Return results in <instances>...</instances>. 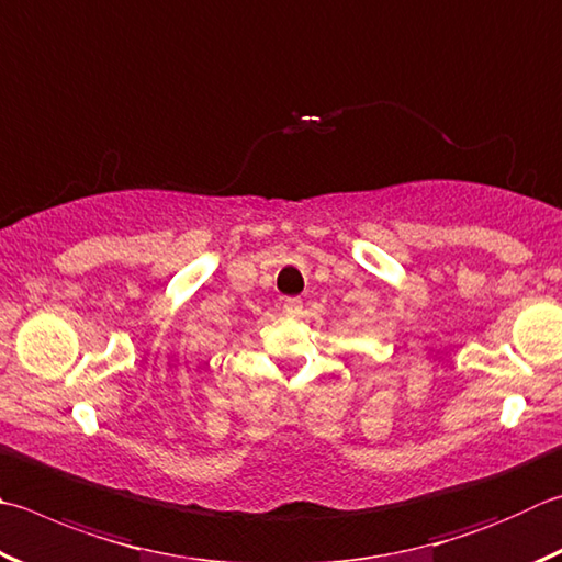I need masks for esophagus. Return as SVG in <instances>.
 <instances>
[{"label":"esophagus","mask_w":562,"mask_h":562,"mask_svg":"<svg viewBox=\"0 0 562 562\" xmlns=\"http://www.w3.org/2000/svg\"><path fill=\"white\" fill-rule=\"evenodd\" d=\"M282 312L288 316H297L302 312V300L300 297H288L282 304Z\"/></svg>","instance_id":"obj_1"}]
</instances>
